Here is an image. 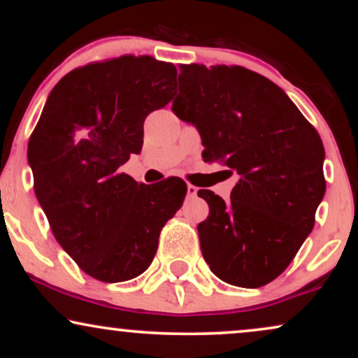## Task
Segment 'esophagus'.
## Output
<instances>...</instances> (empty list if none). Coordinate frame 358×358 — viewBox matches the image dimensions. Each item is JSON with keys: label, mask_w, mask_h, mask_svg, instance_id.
Segmentation results:
<instances>
[{"label": "esophagus", "mask_w": 358, "mask_h": 358, "mask_svg": "<svg viewBox=\"0 0 358 358\" xmlns=\"http://www.w3.org/2000/svg\"><path fill=\"white\" fill-rule=\"evenodd\" d=\"M197 192H199V189L195 187V185L187 184V195H189V197H195V195H197Z\"/></svg>", "instance_id": "esophagus-1"}]
</instances>
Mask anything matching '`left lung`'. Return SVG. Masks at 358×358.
<instances>
[{"label":"left lung","instance_id":"left-lung-1","mask_svg":"<svg viewBox=\"0 0 358 358\" xmlns=\"http://www.w3.org/2000/svg\"><path fill=\"white\" fill-rule=\"evenodd\" d=\"M173 110L197 127L203 161L239 176L229 202L199 190L210 208L197 227L205 262L229 285H266L315 227L326 192L320 134L275 83L243 66L182 65Z\"/></svg>","mask_w":358,"mask_h":358}]
</instances>
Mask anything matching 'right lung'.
Wrapping results in <instances>:
<instances>
[{"instance_id": "obj_1", "label": "right lung", "mask_w": 358, "mask_h": 358, "mask_svg": "<svg viewBox=\"0 0 358 358\" xmlns=\"http://www.w3.org/2000/svg\"><path fill=\"white\" fill-rule=\"evenodd\" d=\"M178 70L124 55L76 68L53 87L27 146L53 236L87 275L115 283L150 267L187 185L138 184L119 168L143 146L146 115L174 96Z\"/></svg>"}]
</instances>
